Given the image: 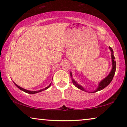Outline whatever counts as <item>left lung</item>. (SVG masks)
I'll use <instances>...</instances> for the list:
<instances>
[{"label": "left lung", "mask_w": 127, "mask_h": 127, "mask_svg": "<svg viewBox=\"0 0 127 127\" xmlns=\"http://www.w3.org/2000/svg\"><path fill=\"white\" fill-rule=\"evenodd\" d=\"M109 49H110V51H111V57H112V69L111 70L110 73H109L108 75H107V77H106L105 79H103L102 80H101L99 83L98 87L96 88V89L93 92H91V93H95V92L100 91V90H103V88H105L106 87H107L108 85L110 84L111 81L113 79V77L114 76V74H115V72H116V61H114L115 60V57L114 56V52L113 50L110 47H109ZM70 76L72 77V83L74 86H75L76 87L79 88V89L82 90V91H86V92H88L87 90H85V88L83 87V86H80V85L78 84V83L76 82V81L74 80L73 78L72 77V72H70Z\"/></svg>", "instance_id": "obj_1"}]
</instances>
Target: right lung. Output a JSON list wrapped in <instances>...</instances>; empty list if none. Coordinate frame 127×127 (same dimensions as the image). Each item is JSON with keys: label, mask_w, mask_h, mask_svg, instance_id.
Masks as SVG:
<instances>
[{"label": "right lung", "mask_w": 127, "mask_h": 127, "mask_svg": "<svg viewBox=\"0 0 127 127\" xmlns=\"http://www.w3.org/2000/svg\"><path fill=\"white\" fill-rule=\"evenodd\" d=\"M14 83L15 86H16L17 87H18V88H19V89L21 90H22V91H23L24 92H25V93H26L30 94H36V93H40V92H41V91H44V90H47V89H48V88L50 87V86H51V83H50V84L49 86H48V87H46L45 88H43V89H41V90H39V91H29V90H25V89H24V88H23L21 87H20L19 86H18V85H17V84H15V83L14 82Z\"/></svg>", "instance_id": "right-lung-1"}]
</instances>
